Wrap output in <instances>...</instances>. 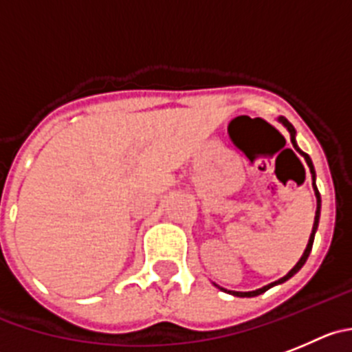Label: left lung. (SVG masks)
<instances>
[{
    "label": "left lung",
    "instance_id": "left-lung-1",
    "mask_svg": "<svg viewBox=\"0 0 352 352\" xmlns=\"http://www.w3.org/2000/svg\"><path fill=\"white\" fill-rule=\"evenodd\" d=\"M280 121H281V123L285 124V126L288 128V131H290V139H292V144H294V147H295V149H297L298 153H300L302 156L305 157V161H307V165H309V168H311V173H313V180H314V166H313V161H311V157L307 156V154H305V153H302V151L298 149V147H297V144H295V128H294V124H292L290 121H288V120H285V118H280ZM314 191H316V199H318V206H316V217H314V226H313V232H311L309 243H307V248H305V252H304V255H302V257H300V261H298L297 264H295V267L292 269V271L288 272L287 276H283V278H281V280L274 281V283L267 285V287H264V288H258V290H255V292H232V295H236V297H255V295H261V294H264L265 290H269V288H271V287H274V285H278V283H283V281H287L288 278H292V276H294L295 272H297L298 269H300L302 265L305 264V261H307V257H309V254H311V248H313V241H314V232H316V229H318V221H320L321 198H320V192H318V189H316V184H314Z\"/></svg>",
    "mask_w": 352,
    "mask_h": 352
}]
</instances>
